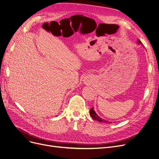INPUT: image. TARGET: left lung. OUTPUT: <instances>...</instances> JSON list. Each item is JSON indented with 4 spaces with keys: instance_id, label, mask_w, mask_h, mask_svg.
I'll list each match as a JSON object with an SVG mask.
<instances>
[{
    "instance_id": "obj_1",
    "label": "left lung",
    "mask_w": 159,
    "mask_h": 159,
    "mask_svg": "<svg viewBox=\"0 0 159 159\" xmlns=\"http://www.w3.org/2000/svg\"><path fill=\"white\" fill-rule=\"evenodd\" d=\"M138 42H139V43H141V41H140V40H138ZM90 115H91V117H92L93 119L96 120H98V121H99V122L106 123H110V122H108V121H106V120L102 119L97 115V114L96 113V112L94 111V110H93V107H92V108H91V110H90ZM110 123H111V122H110Z\"/></svg>"
}]
</instances>
